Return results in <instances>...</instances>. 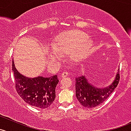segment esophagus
Instances as JSON below:
<instances>
[{
  "instance_id": "1",
  "label": "esophagus",
  "mask_w": 131,
  "mask_h": 131,
  "mask_svg": "<svg viewBox=\"0 0 131 131\" xmlns=\"http://www.w3.org/2000/svg\"><path fill=\"white\" fill-rule=\"evenodd\" d=\"M68 74H69V73H68V72H66V71L63 72V73H62V77H63V78H64V77H68Z\"/></svg>"
}]
</instances>
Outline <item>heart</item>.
Instances as JSON below:
<instances>
[{"label": "heart", "mask_w": 131, "mask_h": 131, "mask_svg": "<svg viewBox=\"0 0 131 131\" xmlns=\"http://www.w3.org/2000/svg\"><path fill=\"white\" fill-rule=\"evenodd\" d=\"M93 41L88 35L80 30H69L63 32L54 39L52 48L47 51L48 57L55 62L60 54H69L74 60H78L86 55L91 49Z\"/></svg>", "instance_id": "b5f03b06"}]
</instances>
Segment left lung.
Returning <instances> with one entry per match:
<instances>
[{
  "instance_id": "8db88e82",
  "label": "left lung",
  "mask_w": 131,
  "mask_h": 131,
  "mask_svg": "<svg viewBox=\"0 0 131 131\" xmlns=\"http://www.w3.org/2000/svg\"><path fill=\"white\" fill-rule=\"evenodd\" d=\"M75 80L76 96L78 102L85 107L93 108L103 103L114 91L119 83V74L118 71L113 83L104 88H96L88 82L85 76L77 77Z\"/></svg>"
}]
</instances>
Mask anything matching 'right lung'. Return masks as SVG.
I'll list each match as a JSON object with an SVG mask.
<instances>
[{"mask_svg":"<svg viewBox=\"0 0 131 131\" xmlns=\"http://www.w3.org/2000/svg\"><path fill=\"white\" fill-rule=\"evenodd\" d=\"M12 70L17 92L27 104L40 109H46L51 105L56 97L55 88L58 83L57 75L48 78H27L17 70L13 59Z\"/></svg>","mask_w":131,"mask_h":131,"instance_id":"1","label":"right lung"}]
</instances>
